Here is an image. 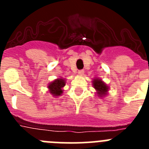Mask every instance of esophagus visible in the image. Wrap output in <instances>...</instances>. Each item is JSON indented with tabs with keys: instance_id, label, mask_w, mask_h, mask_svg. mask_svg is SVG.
<instances>
[{
	"instance_id": "1",
	"label": "esophagus",
	"mask_w": 149,
	"mask_h": 149,
	"mask_svg": "<svg viewBox=\"0 0 149 149\" xmlns=\"http://www.w3.org/2000/svg\"><path fill=\"white\" fill-rule=\"evenodd\" d=\"M77 73H78L80 75H83L84 73V70H79L78 72H77Z\"/></svg>"
}]
</instances>
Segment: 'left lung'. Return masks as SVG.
Masks as SVG:
<instances>
[{
	"label": "left lung",
	"instance_id": "8db88e82",
	"mask_svg": "<svg viewBox=\"0 0 149 149\" xmlns=\"http://www.w3.org/2000/svg\"><path fill=\"white\" fill-rule=\"evenodd\" d=\"M93 86L97 90V93L100 96L104 95L107 93V92L108 91L107 86L103 81H101L99 79H95L94 81H93Z\"/></svg>",
	"mask_w": 149,
	"mask_h": 149
}]
</instances>
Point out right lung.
Here are the masks:
<instances>
[{"mask_svg":"<svg viewBox=\"0 0 149 149\" xmlns=\"http://www.w3.org/2000/svg\"><path fill=\"white\" fill-rule=\"evenodd\" d=\"M65 85V81L64 79H56L54 82L51 83L48 85V89H49L50 93L53 95L57 96L60 95L63 93V89L62 88Z\"/></svg>","mask_w":149,"mask_h":149,"instance_id":"obj_1","label":"right lung"}]
</instances>
